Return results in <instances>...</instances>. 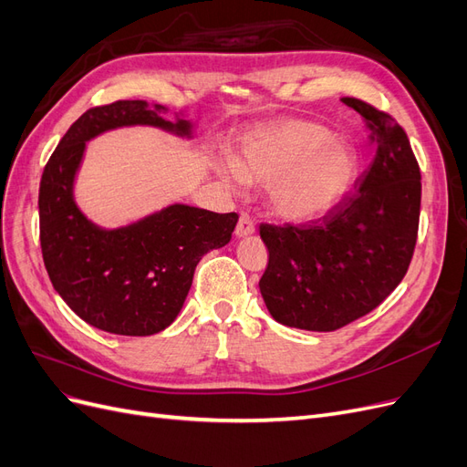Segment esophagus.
<instances>
[{"mask_svg": "<svg viewBox=\"0 0 467 467\" xmlns=\"http://www.w3.org/2000/svg\"><path fill=\"white\" fill-rule=\"evenodd\" d=\"M253 232H255V222H253V218L247 214V212H242V216H239V222H237V228H235L237 237L251 235Z\"/></svg>", "mask_w": 467, "mask_h": 467, "instance_id": "34e87169", "label": "esophagus"}]
</instances>
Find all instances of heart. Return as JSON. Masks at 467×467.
<instances>
[{
	"label": "heart",
	"instance_id": "b5f03b06",
	"mask_svg": "<svg viewBox=\"0 0 467 467\" xmlns=\"http://www.w3.org/2000/svg\"><path fill=\"white\" fill-rule=\"evenodd\" d=\"M223 175L268 187L275 214L292 223L314 222L343 202L358 179V158L314 122L288 120L253 130Z\"/></svg>",
	"mask_w": 467,
	"mask_h": 467
}]
</instances>
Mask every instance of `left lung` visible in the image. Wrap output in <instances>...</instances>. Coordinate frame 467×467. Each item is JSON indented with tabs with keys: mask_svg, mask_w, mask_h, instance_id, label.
<instances>
[{
	"mask_svg": "<svg viewBox=\"0 0 467 467\" xmlns=\"http://www.w3.org/2000/svg\"><path fill=\"white\" fill-rule=\"evenodd\" d=\"M374 161L329 214L306 223H261L268 263L259 280L271 316L288 327L335 331L370 314L411 265L420 214V169L405 130L357 97Z\"/></svg>",
	"mask_w": 467,
	"mask_h": 467,
	"instance_id": "left-lung-1",
	"label": "left lung"
}]
</instances>
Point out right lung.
Wrapping results in <instances>:
<instances>
[{"label":"right lung","mask_w":467,"mask_h":467,"mask_svg":"<svg viewBox=\"0 0 467 467\" xmlns=\"http://www.w3.org/2000/svg\"><path fill=\"white\" fill-rule=\"evenodd\" d=\"M146 101L93 107L69 126L45 165L38 191L40 249L54 290L93 327L146 337L169 327L185 304L194 268L223 247L235 212L173 204L119 230H101L74 202V177L89 138L130 124L189 134V122H167Z\"/></svg>","instance_id":"1"}]
</instances>
